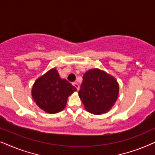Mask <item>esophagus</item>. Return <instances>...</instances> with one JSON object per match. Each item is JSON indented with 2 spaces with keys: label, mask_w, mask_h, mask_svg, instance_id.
<instances>
[{
  "label": "esophagus",
  "mask_w": 155,
  "mask_h": 155,
  "mask_svg": "<svg viewBox=\"0 0 155 155\" xmlns=\"http://www.w3.org/2000/svg\"><path fill=\"white\" fill-rule=\"evenodd\" d=\"M73 86L75 87L77 89V90L78 91L79 90V89H80V86H79V84H78L77 82H73Z\"/></svg>",
  "instance_id": "34e87169"
}]
</instances>
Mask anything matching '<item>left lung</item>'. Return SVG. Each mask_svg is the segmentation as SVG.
Returning <instances> with one entry per match:
<instances>
[{
  "instance_id": "8db88e82",
  "label": "left lung",
  "mask_w": 155,
  "mask_h": 155,
  "mask_svg": "<svg viewBox=\"0 0 155 155\" xmlns=\"http://www.w3.org/2000/svg\"><path fill=\"white\" fill-rule=\"evenodd\" d=\"M119 86L113 76L98 68L83 75L78 94L87 111L100 115L111 109L118 98Z\"/></svg>"
}]
</instances>
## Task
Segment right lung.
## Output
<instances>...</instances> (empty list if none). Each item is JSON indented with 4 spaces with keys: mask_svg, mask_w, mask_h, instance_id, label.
<instances>
[{
    "mask_svg": "<svg viewBox=\"0 0 155 155\" xmlns=\"http://www.w3.org/2000/svg\"><path fill=\"white\" fill-rule=\"evenodd\" d=\"M77 91L65 79H61L56 68H52L36 80L31 96L40 109L48 114L62 111L68 97Z\"/></svg>",
    "mask_w": 155,
    "mask_h": 155,
    "instance_id": "1",
    "label": "right lung"
}]
</instances>
